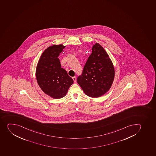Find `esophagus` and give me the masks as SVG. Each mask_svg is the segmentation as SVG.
Segmentation results:
<instances>
[{
  "label": "esophagus",
  "mask_w": 156,
  "mask_h": 156,
  "mask_svg": "<svg viewBox=\"0 0 156 156\" xmlns=\"http://www.w3.org/2000/svg\"><path fill=\"white\" fill-rule=\"evenodd\" d=\"M72 79H73V80H74V82H76V77H73L72 78Z\"/></svg>",
  "instance_id": "obj_1"
}]
</instances>
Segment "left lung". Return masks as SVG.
<instances>
[{
  "label": "left lung",
  "mask_w": 156,
  "mask_h": 156,
  "mask_svg": "<svg viewBox=\"0 0 156 156\" xmlns=\"http://www.w3.org/2000/svg\"><path fill=\"white\" fill-rule=\"evenodd\" d=\"M82 76L77 83L85 94L92 98L105 94L112 87L115 79L113 63L105 49L99 43L93 45Z\"/></svg>",
  "instance_id": "obj_1"
}]
</instances>
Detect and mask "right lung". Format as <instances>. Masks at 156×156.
Returning a JSON list of instances; mask_svg holds the SVG:
<instances>
[{"instance_id":"1","label":"right lung","mask_w":156,"mask_h":156,"mask_svg":"<svg viewBox=\"0 0 156 156\" xmlns=\"http://www.w3.org/2000/svg\"><path fill=\"white\" fill-rule=\"evenodd\" d=\"M65 46L53 44L43 51L36 69L37 83L46 94L54 99L66 96L73 80L61 68L58 58Z\"/></svg>"}]
</instances>
